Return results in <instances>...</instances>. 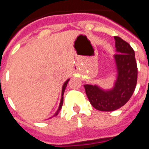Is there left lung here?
Masks as SVG:
<instances>
[{"mask_svg": "<svg viewBox=\"0 0 149 149\" xmlns=\"http://www.w3.org/2000/svg\"><path fill=\"white\" fill-rule=\"evenodd\" d=\"M114 39L118 52L114 58L118 75L113 88L104 91L97 86L84 85L91 105L98 111H113L119 109L129 100L136 87L138 66L134 49L120 37L114 36Z\"/></svg>", "mask_w": 149, "mask_h": 149, "instance_id": "obj_1", "label": "left lung"}]
</instances>
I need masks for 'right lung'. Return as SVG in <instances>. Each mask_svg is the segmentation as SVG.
<instances>
[{
	"instance_id": "right-lung-1",
	"label": "right lung",
	"mask_w": 149,
	"mask_h": 149,
	"mask_svg": "<svg viewBox=\"0 0 149 149\" xmlns=\"http://www.w3.org/2000/svg\"><path fill=\"white\" fill-rule=\"evenodd\" d=\"M69 80H70V79H68L67 81H65V84H63V91H62V98H61L60 104H59V107H58V111H57V112H56V113H55V115H54V116H56V115H57V114H58V111H60L61 107H62V106H63V94H64V91H65V87H66V86H67V84H68V82H69Z\"/></svg>"
}]
</instances>
